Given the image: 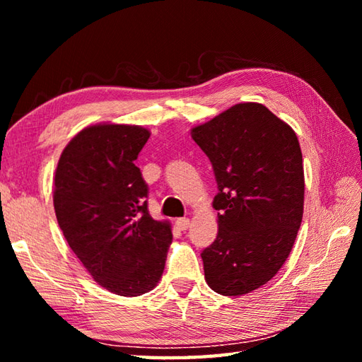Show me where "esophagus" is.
Returning a JSON list of instances; mask_svg holds the SVG:
<instances>
[{
	"label": "esophagus",
	"mask_w": 362,
	"mask_h": 362,
	"mask_svg": "<svg viewBox=\"0 0 362 362\" xmlns=\"http://www.w3.org/2000/svg\"><path fill=\"white\" fill-rule=\"evenodd\" d=\"M175 226L179 227V230H187L189 227V219L188 218H179L175 221Z\"/></svg>",
	"instance_id": "1"
}]
</instances>
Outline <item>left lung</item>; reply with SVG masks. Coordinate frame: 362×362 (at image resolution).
<instances>
[{
  "label": "left lung",
  "mask_w": 362,
  "mask_h": 362,
  "mask_svg": "<svg viewBox=\"0 0 362 362\" xmlns=\"http://www.w3.org/2000/svg\"><path fill=\"white\" fill-rule=\"evenodd\" d=\"M191 136L218 183V236L202 253L205 280L221 296L263 286L289 257L303 216L305 175L294 130L258 103H241Z\"/></svg>",
  "instance_id": "obj_1"
}]
</instances>
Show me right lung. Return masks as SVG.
Instances as JSON below:
<instances>
[{
	"label": "right lung",
	"instance_id": "obj_1",
	"mask_svg": "<svg viewBox=\"0 0 362 362\" xmlns=\"http://www.w3.org/2000/svg\"><path fill=\"white\" fill-rule=\"evenodd\" d=\"M151 132L95 124L66 144L54 175L60 230L83 267L113 294L136 297L157 286L171 224L151 218L148 185L135 160Z\"/></svg>",
	"mask_w": 362,
	"mask_h": 362
}]
</instances>
